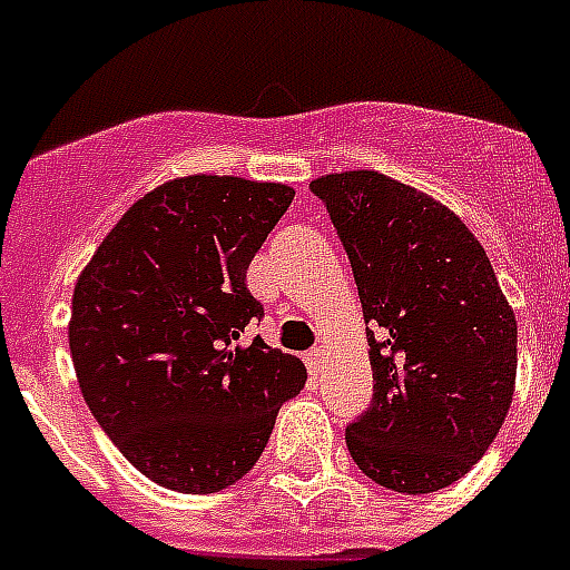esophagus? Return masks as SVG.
I'll list each match as a JSON object with an SVG mask.
<instances>
[{
	"mask_svg": "<svg viewBox=\"0 0 570 570\" xmlns=\"http://www.w3.org/2000/svg\"><path fill=\"white\" fill-rule=\"evenodd\" d=\"M304 364H307V370H311L313 375L320 373V366H322V348H311V352L304 355Z\"/></svg>",
	"mask_w": 570,
	"mask_h": 570,
	"instance_id": "esophagus-1",
	"label": "esophagus"
}]
</instances>
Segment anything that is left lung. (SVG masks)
<instances>
[{
	"mask_svg": "<svg viewBox=\"0 0 570 570\" xmlns=\"http://www.w3.org/2000/svg\"><path fill=\"white\" fill-rule=\"evenodd\" d=\"M352 263L370 322L373 402L346 429L357 468L399 494L459 482L500 432L518 322L473 233L379 171L311 183Z\"/></svg>",
	"mask_w": 570,
	"mask_h": 570,
	"instance_id": "8db88e82",
	"label": "left lung"
}]
</instances>
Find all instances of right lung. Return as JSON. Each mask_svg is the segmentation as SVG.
Here are the masks:
<instances>
[{"instance_id":"obj_1","label":"right lung","mask_w":570,"mask_h":570,"mask_svg":"<svg viewBox=\"0 0 570 570\" xmlns=\"http://www.w3.org/2000/svg\"><path fill=\"white\" fill-rule=\"evenodd\" d=\"M293 195L242 177L165 183L129 206L79 275L76 379L102 432L156 485H233L307 381L298 357L242 343L263 320L245 275Z\"/></svg>"}]
</instances>
